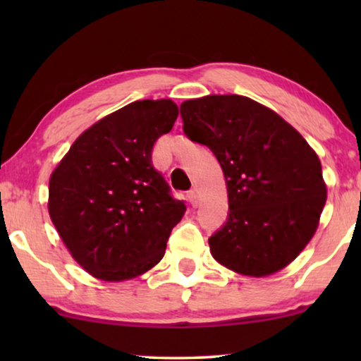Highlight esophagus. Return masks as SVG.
I'll return each instance as SVG.
<instances>
[{
    "instance_id": "esophagus-1",
    "label": "esophagus",
    "mask_w": 361,
    "mask_h": 361,
    "mask_svg": "<svg viewBox=\"0 0 361 361\" xmlns=\"http://www.w3.org/2000/svg\"><path fill=\"white\" fill-rule=\"evenodd\" d=\"M187 200H189V204L192 207H197V205H199V194H197L195 190L187 192Z\"/></svg>"
}]
</instances>
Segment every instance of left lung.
Instances as JSON below:
<instances>
[{"label": "left lung", "mask_w": 361, "mask_h": 361, "mask_svg": "<svg viewBox=\"0 0 361 361\" xmlns=\"http://www.w3.org/2000/svg\"><path fill=\"white\" fill-rule=\"evenodd\" d=\"M187 137L210 147L228 192V219L209 238L215 261L264 278L298 258L319 226L327 185L319 156L278 113L241 95L180 105Z\"/></svg>", "instance_id": "left-lung-1"}]
</instances>
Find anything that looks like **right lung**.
<instances>
[{
  "label": "right lung",
  "instance_id": "right-lung-1",
  "mask_svg": "<svg viewBox=\"0 0 361 361\" xmlns=\"http://www.w3.org/2000/svg\"><path fill=\"white\" fill-rule=\"evenodd\" d=\"M177 115L169 98L133 102L83 131L52 171L49 215L68 253L93 278H137L164 256L185 205L172 199L151 154Z\"/></svg>",
  "mask_w": 361,
  "mask_h": 361
}]
</instances>
